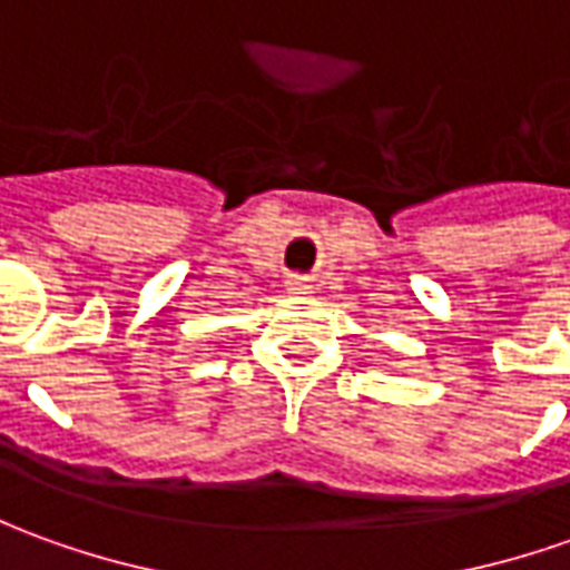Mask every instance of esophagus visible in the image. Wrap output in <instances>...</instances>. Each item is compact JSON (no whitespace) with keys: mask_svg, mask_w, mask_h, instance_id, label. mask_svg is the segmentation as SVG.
Returning <instances> with one entry per match:
<instances>
[{"mask_svg":"<svg viewBox=\"0 0 570 570\" xmlns=\"http://www.w3.org/2000/svg\"><path fill=\"white\" fill-rule=\"evenodd\" d=\"M289 289H308V286H305V281H299V277H293V281H289Z\"/></svg>","mask_w":570,"mask_h":570,"instance_id":"esophagus-1","label":"esophagus"}]
</instances>
